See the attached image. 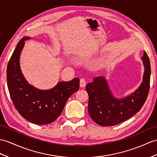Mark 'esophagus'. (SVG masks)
<instances>
[{"mask_svg": "<svg viewBox=\"0 0 157 157\" xmlns=\"http://www.w3.org/2000/svg\"><path fill=\"white\" fill-rule=\"evenodd\" d=\"M86 82L85 81V79L81 78V80H80V86L81 88L85 87L86 86Z\"/></svg>", "mask_w": 157, "mask_h": 157, "instance_id": "34e87169", "label": "esophagus"}]
</instances>
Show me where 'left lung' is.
<instances>
[{"instance_id":"obj_1","label":"left lung","mask_w":157,"mask_h":157,"mask_svg":"<svg viewBox=\"0 0 157 157\" xmlns=\"http://www.w3.org/2000/svg\"><path fill=\"white\" fill-rule=\"evenodd\" d=\"M144 67L143 82L133 93L123 98L113 96L104 76H97L88 83V111L97 124L109 127L119 124L138 113L144 104L150 88L151 64L146 52L142 57Z\"/></svg>"}]
</instances>
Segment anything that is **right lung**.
<instances>
[{"label":"right lung","instance_id":"right-lung-1","mask_svg":"<svg viewBox=\"0 0 157 157\" xmlns=\"http://www.w3.org/2000/svg\"><path fill=\"white\" fill-rule=\"evenodd\" d=\"M25 36L18 42L7 66V85L14 107L25 119L37 124H47L58 118L71 95L79 89L78 78L68 82H59L49 90H40L30 85L22 75L19 59Z\"/></svg>","mask_w":157,"mask_h":157}]
</instances>
